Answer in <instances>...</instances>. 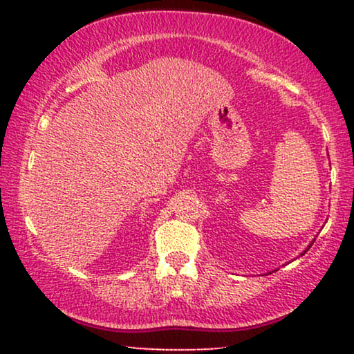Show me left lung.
I'll return each instance as SVG.
<instances>
[{
    "label": "left lung",
    "mask_w": 354,
    "mask_h": 354,
    "mask_svg": "<svg viewBox=\"0 0 354 354\" xmlns=\"http://www.w3.org/2000/svg\"><path fill=\"white\" fill-rule=\"evenodd\" d=\"M313 243H314V240H313V241H311V243H309V245H308V248H306V250H304V251H303V253H301V256H303V254H304V253H306V251H308V250H309V248H311V245H313Z\"/></svg>",
    "instance_id": "1"
}]
</instances>
